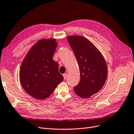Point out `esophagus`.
I'll list each match as a JSON object with an SVG mask.
<instances>
[{"label": "esophagus", "instance_id": "1", "mask_svg": "<svg viewBox=\"0 0 134 134\" xmlns=\"http://www.w3.org/2000/svg\"><path fill=\"white\" fill-rule=\"evenodd\" d=\"M63 78H64V79L66 80V79L67 78V73H64V74H63Z\"/></svg>", "mask_w": 134, "mask_h": 134}]
</instances>
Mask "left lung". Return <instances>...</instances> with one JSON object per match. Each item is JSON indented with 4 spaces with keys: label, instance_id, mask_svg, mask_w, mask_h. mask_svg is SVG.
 Returning <instances> with one entry per match:
<instances>
[{
    "label": "left lung",
    "instance_id": "obj_1",
    "mask_svg": "<svg viewBox=\"0 0 134 134\" xmlns=\"http://www.w3.org/2000/svg\"><path fill=\"white\" fill-rule=\"evenodd\" d=\"M67 40L80 70V80L74 91L81 97L89 98L99 91L106 82L108 74L106 61L100 51L87 38L68 36Z\"/></svg>",
    "mask_w": 134,
    "mask_h": 134
}]
</instances>
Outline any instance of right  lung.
<instances>
[{"label": "right lung", "mask_w": 134, "mask_h": 134, "mask_svg": "<svg viewBox=\"0 0 134 134\" xmlns=\"http://www.w3.org/2000/svg\"><path fill=\"white\" fill-rule=\"evenodd\" d=\"M56 39H40L28 51L20 71V83L28 94L37 100L49 97L63 80L53 60Z\"/></svg>", "instance_id": "obj_1"}]
</instances>
